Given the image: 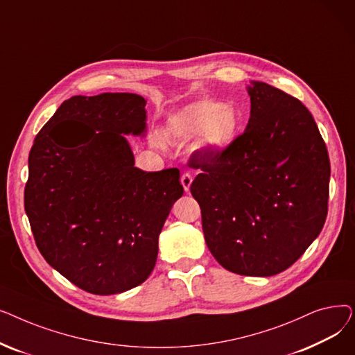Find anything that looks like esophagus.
<instances>
[{
  "label": "esophagus",
  "mask_w": 355,
  "mask_h": 355,
  "mask_svg": "<svg viewBox=\"0 0 355 355\" xmlns=\"http://www.w3.org/2000/svg\"><path fill=\"white\" fill-rule=\"evenodd\" d=\"M191 182H193V177L189 174V173H184L181 175V184L185 191H190V187H191Z\"/></svg>",
  "instance_id": "34e87169"
}]
</instances>
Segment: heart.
<instances>
[{
  "label": "heart",
  "mask_w": 355,
  "mask_h": 355,
  "mask_svg": "<svg viewBox=\"0 0 355 355\" xmlns=\"http://www.w3.org/2000/svg\"><path fill=\"white\" fill-rule=\"evenodd\" d=\"M240 125L237 110L214 99H198L184 106L166 123V135L175 141H190L200 135V145L209 151H221L236 138ZM162 146L159 137L154 138Z\"/></svg>",
  "instance_id": "1"
}]
</instances>
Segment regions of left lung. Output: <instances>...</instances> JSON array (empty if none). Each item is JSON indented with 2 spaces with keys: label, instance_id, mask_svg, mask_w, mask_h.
Listing matches in <instances>:
<instances>
[{
  "label": "left lung",
  "instance_id": "8db88e82",
  "mask_svg": "<svg viewBox=\"0 0 355 355\" xmlns=\"http://www.w3.org/2000/svg\"><path fill=\"white\" fill-rule=\"evenodd\" d=\"M243 134L217 154L191 155L190 191L217 262L245 276H273L300 259L328 214L331 165L306 106L263 82L249 87Z\"/></svg>",
  "mask_w": 355,
  "mask_h": 355
}]
</instances>
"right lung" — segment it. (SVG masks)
I'll return each mask as SVG.
<instances>
[{"label": "right lung", "mask_w": 355, "mask_h": 355, "mask_svg": "<svg viewBox=\"0 0 355 355\" xmlns=\"http://www.w3.org/2000/svg\"><path fill=\"white\" fill-rule=\"evenodd\" d=\"M145 105L135 93L73 96L28 155L24 209L35 245L51 268L95 295L146 281L164 223L184 193L178 168L134 166L123 134L144 132Z\"/></svg>", "instance_id": "1"}]
</instances>
